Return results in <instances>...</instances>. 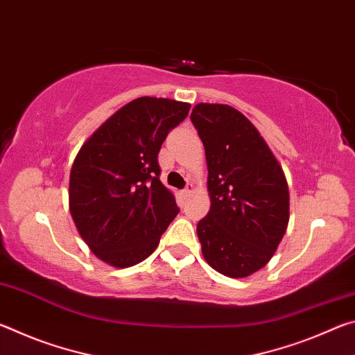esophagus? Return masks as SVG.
Wrapping results in <instances>:
<instances>
[{"mask_svg": "<svg viewBox=\"0 0 355 355\" xmlns=\"http://www.w3.org/2000/svg\"><path fill=\"white\" fill-rule=\"evenodd\" d=\"M192 192H194V184H192V183H188V186H186L184 191H183V194H184L186 197H188V196H191V194H192Z\"/></svg>", "mask_w": 355, "mask_h": 355, "instance_id": "obj_1", "label": "esophagus"}]
</instances>
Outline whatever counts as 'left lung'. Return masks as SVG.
Masks as SVG:
<instances>
[{"label":"left lung","mask_w":355,"mask_h":355,"mask_svg":"<svg viewBox=\"0 0 355 355\" xmlns=\"http://www.w3.org/2000/svg\"><path fill=\"white\" fill-rule=\"evenodd\" d=\"M191 120L205 147L211 205L197 224L216 271L244 279L274 257L290 220L284 169L250 120L235 107L199 103Z\"/></svg>","instance_id":"8db88e82"}]
</instances>
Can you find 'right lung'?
<instances>
[{
	"label": "right lung",
	"mask_w": 355,
	"mask_h": 355,
	"mask_svg": "<svg viewBox=\"0 0 355 355\" xmlns=\"http://www.w3.org/2000/svg\"><path fill=\"white\" fill-rule=\"evenodd\" d=\"M189 103L141 97L120 107L83 144L71 164L69 209L94 255L130 268L158 248L178 207L161 183L158 153Z\"/></svg>",
	"instance_id": "obj_1"
}]
</instances>
